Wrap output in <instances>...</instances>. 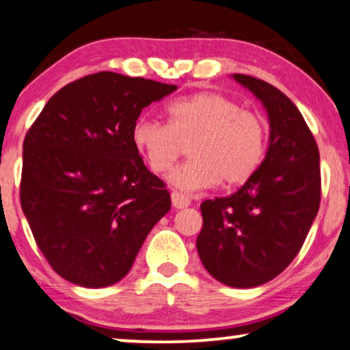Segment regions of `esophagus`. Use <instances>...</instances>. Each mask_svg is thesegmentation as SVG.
<instances>
[{"mask_svg":"<svg viewBox=\"0 0 350 350\" xmlns=\"http://www.w3.org/2000/svg\"><path fill=\"white\" fill-rule=\"evenodd\" d=\"M170 198H172V204H174L175 209H185V208H188L189 204H191L189 198L182 195V193H178V191L172 193Z\"/></svg>","mask_w":350,"mask_h":350,"instance_id":"1","label":"esophagus"}]
</instances>
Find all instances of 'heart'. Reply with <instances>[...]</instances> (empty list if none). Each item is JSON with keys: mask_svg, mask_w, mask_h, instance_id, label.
Wrapping results in <instances>:
<instances>
[{"mask_svg": "<svg viewBox=\"0 0 350 350\" xmlns=\"http://www.w3.org/2000/svg\"><path fill=\"white\" fill-rule=\"evenodd\" d=\"M167 124L139 118L131 141L150 170L167 174L189 142L191 161L175 168L168 182L183 193L248 180L265 157L266 126L256 113L241 110L217 92H200L176 98L165 109Z\"/></svg>", "mask_w": 350, "mask_h": 350, "instance_id": "b5f03b06", "label": "heart"}]
</instances>
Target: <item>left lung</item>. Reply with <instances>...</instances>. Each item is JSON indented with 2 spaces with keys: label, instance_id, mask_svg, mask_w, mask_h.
Masks as SVG:
<instances>
[{
  "label": "left lung",
  "instance_id": "1",
  "mask_svg": "<svg viewBox=\"0 0 350 350\" xmlns=\"http://www.w3.org/2000/svg\"><path fill=\"white\" fill-rule=\"evenodd\" d=\"M265 107V161L239 191L201 204L196 239L201 262L228 287L269 282L300 252L321 198L320 152L295 103L253 76L232 75Z\"/></svg>",
  "mask_w": 350,
  "mask_h": 350
}]
</instances>
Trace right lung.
<instances>
[{"label":"right lung","mask_w":350,"mask_h":350,"mask_svg":"<svg viewBox=\"0 0 350 350\" xmlns=\"http://www.w3.org/2000/svg\"><path fill=\"white\" fill-rule=\"evenodd\" d=\"M176 85L102 71L59 89L24 139L21 206L50 266L81 287L129 273L170 211L163 182L131 141L144 107Z\"/></svg>","instance_id":"1"}]
</instances>
